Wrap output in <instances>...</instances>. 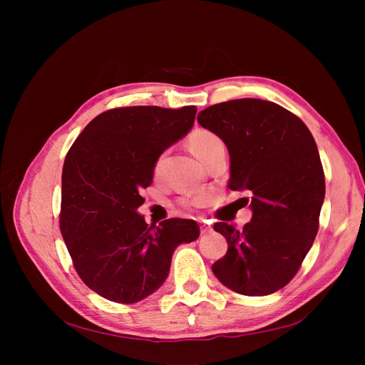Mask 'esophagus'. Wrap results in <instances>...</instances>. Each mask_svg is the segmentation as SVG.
Wrapping results in <instances>:
<instances>
[{"mask_svg": "<svg viewBox=\"0 0 365 365\" xmlns=\"http://www.w3.org/2000/svg\"><path fill=\"white\" fill-rule=\"evenodd\" d=\"M210 231H212V227L207 224H201V235H207V233H210Z\"/></svg>", "mask_w": 365, "mask_h": 365, "instance_id": "34e87169", "label": "esophagus"}]
</instances>
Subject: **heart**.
Wrapping results in <instances>:
<instances>
[{"label":"heart","instance_id":"obj_1","mask_svg":"<svg viewBox=\"0 0 365 365\" xmlns=\"http://www.w3.org/2000/svg\"><path fill=\"white\" fill-rule=\"evenodd\" d=\"M189 146L192 152L196 155V158L201 163L210 155V153L215 152L217 148L224 146L222 140H220L213 132L207 129H196L189 138ZM204 202V196H196L193 200L184 201L185 205H201Z\"/></svg>","mask_w":365,"mask_h":365}]
</instances>
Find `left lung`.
<instances>
[{
  "label": "left lung",
  "mask_w": 365,
  "mask_h": 365,
  "mask_svg": "<svg viewBox=\"0 0 365 365\" xmlns=\"http://www.w3.org/2000/svg\"><path fill=\"white\" fill-rule=\"evenodd\" d=\"M197 123L225 143L230 189L251 193L244 228L215 224L228 250L212 269L237 294L269 295L294 279L318 233L326 184L315 140L295 114L260 98L208 106Z\"/></svg>",
  "instance_id": "left-lung-1"
}]
</instances>
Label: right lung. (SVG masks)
Segmentation results:
<instances>
[{
  "label": "right lung",
  "instance_id": "right-lung-1",
  "mask_svg": "<svg viewBox=\"0 0 365 365\" xmlns=\"http://www.w3.org/2000/svg\"><path fill=\"white\" fill-rule=\"evenodd\" d=\"M196 106L114 108L97 115L65 157L59 225L88 288L132 304L168 279L175 248L200 237L192 219L148 225L137 208L161 153L195 123Z\"/></svg>",
  "mask_w": 365,
  "mask_h": 365
}]
</instances>
